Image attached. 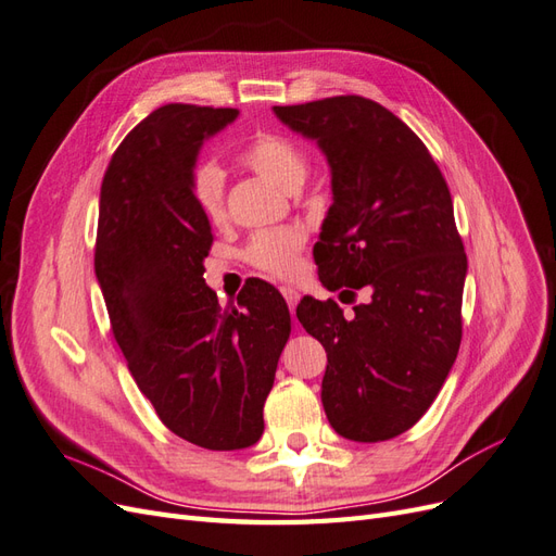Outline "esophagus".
Returning <instances> with one entry per match:
<instances>
[{
    "mask_svg": "<svg viewBox=\"0 0 556 556\" xmlns=\"http://www.w3.org/2000/svg\"><path fill=\"white\" fill-rule=\"evenodd\" d=\"M280 292H282L285 301H288V306H290V313L294 315V311H296V304H299V292H296L294 288H280Z\"/></svg>",
    "mask_w": 556,
    "mask_h": 556,
    "instance_id": "obj_1",
    "label": "esophagus"
}]
</instances>
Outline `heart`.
Here are the masks:
<instances>
[{
  "instance_id": "obj_1",
  "label": "heart",
  "mask_w": 556,
  "mask_h": 556,
  "mask_svg": "<svg viewBox=\"0 0 556 556\" xmlns=\"http://www.w3.org/2000/svg\"><path fill=\"white\" fill-rule=\"evenodd\" d=\"M248 169L271 180L280 190L294 192L304 182L308 160L294 141L278 134H257L243 155ZM192 199L201 215L211 225H220L227 217L225 208V172L215 162H201L192 172ZM306 237L296 227L257 231L245 245V260L260 271L276 278H292L299 271V255L304 250Z\"/></svg>"
}]
</instances>
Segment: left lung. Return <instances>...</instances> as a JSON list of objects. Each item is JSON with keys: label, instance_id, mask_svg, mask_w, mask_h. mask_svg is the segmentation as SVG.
I'll list each match as a JSON object with an SVG mask.
<instances>
[{"label": "left lung", "instance_id": "obj_1", "mask_svg": "<svg viewBox=\"0 0 556 556\" xmlns=\"http://www.w3.org/2000/svg\"><path fill=\"white\" fill-rule=\"evenodd\" d=\"M274 111L331 166L333 204L313 248L319 280L329 292H371L350 319L333 299L296 306L327 350V419L343 439L390 441L429 410L462 343L468 264L447 182L422 139L374 99Z\"/></svg>", "mask_w": 556, "mask_h": 556}]
</instances>
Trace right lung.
<instances>
[{
    "label": "right lung",
    "mask_w": 556,
    "mask_h": 556,
    "mask_svg": "<svg viewBox=\"0 0 556 556\" xmlns=\"http://www.w3.org/2000/svg\"><path fill=\"white\" fill-rule=\"evenodd\" d=\"M237 109L166 104L115 148L99 194L94 274L129 374L162 425L206 450L260 441L292 317L245 282L223 308L204 280L211 225L192 199L201 143Z\"/></svg>",
    "instance_id": "right-lung-1"
}]
</instances>
